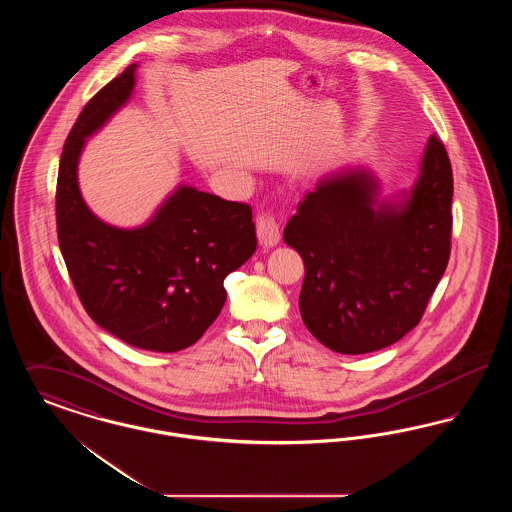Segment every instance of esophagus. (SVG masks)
<instances>
[{"mask_svg": "<svg viewBox=\"0 0 512 512\" xmlns=\"http://www.w3.org/2000/svg\"><path fill=\"white\" fill-rule=\"evenodd\" d=\"M257 238L263 247H274L280 242V220L272 213H263L257 219Z\"/></svg>", "mask_w": 512, "mask_h": 512, "instance_id": "esophagus-1", "label": "esophagus"}]
</instances>
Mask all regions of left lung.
Returning a JSON list of instances; mask_svg holds the SVG:
<instances>
[{
  "label": "left lung",
  "mask_w": 512,
  "mask_h": 512,
  "mask_svg": "<svg viewBox=\"0 0 512 512\" xmlns=\"http://www.w3.org/2000/svg\"><path fill=\"white\" fill-rule=\"evenodd\" d=\"M378 194L372 172L343 169L307 192L284 228L305 263L301 318L343 355L384 349L411 332L449 261L453 172L436 136L413 190L397 201Z\"/></svg>",
  "instance_id": "1"
}]
</instances>
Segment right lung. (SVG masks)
Listing matches in <instances>:
<instances>
[{
	"label": "right lung",
	"instance_id": "add662e5",
	"mask_svg": "<svg viewBox=\"0 0 512 512\" xmlns=\"http://www.w3.org/2000/svg\"><path fill=\"white\" fill-rule=\"evenodd\" d=\"M136 63L90 99L61 153L55 215L59 247L86 313L138 349L172 353L190 347L219 317L224 278L255 253L247 203L180 186L140 228L99 220L78 188V157L128 101Z\"/></svg>",
	"mask_w": 512,
	"mask_h": 512
}]
</instances>
